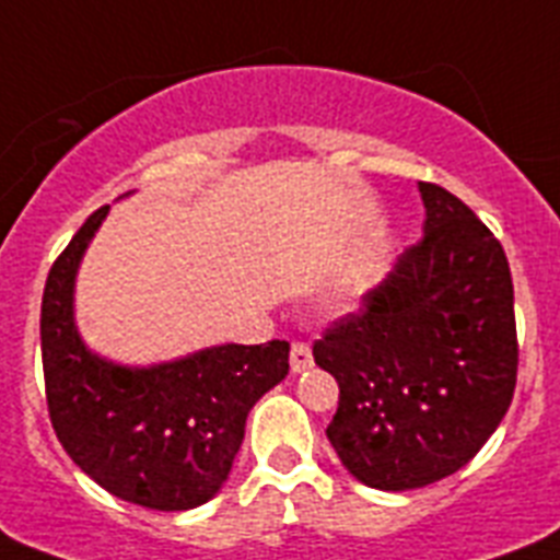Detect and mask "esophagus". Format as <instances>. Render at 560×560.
Here are the masks:
<instances>
[{
    "label": "esophagus",
    "instance_id": "esophagus-1",
    "mask_svg": "<svg viewBox=\"0 0 560 560\" xmlns=\"http://www.w3.org/2000/svg\"><path fill=\"white\" fill-rule=\"evenodd\" d=\"M313 365V351L307 342H293L290 345V368H293V374H302L307 368Z\"/></svg>",
    "mask_w": 560,
    "mask_h": 560
}]
</instances>
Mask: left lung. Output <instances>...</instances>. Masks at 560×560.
I'll return each instance as SVG.
<instances>
[{
	"label": "left lung",
	"instance_id": "8db88e82",
	"mask_svg": "<svg viewBox=\"0 0 560 560\" xmlns=\"http://www.w3.org/2000/svg\"><path fill=\"white\" fill-rule=\"evenodd\" d=\"M422 238L327 327L313 359L339 383L327 440L359 483L406 492L466 466L517 380L506 253L466 203L420 180Z\"/></svg>",
	"mask_w": 560,
	"mask_h": 560
}]
</instances>
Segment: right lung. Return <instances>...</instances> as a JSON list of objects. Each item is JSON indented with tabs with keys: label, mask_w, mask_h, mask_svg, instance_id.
I'll list each match as a JSON object with an SVG mask.
<instances>
[{
	"label": "right lung",
	"mask_w": 560,
	"mask_h": 560,
	"mask_svg": "<svg viewBox=\"0 0 560 560\" xmlns=\"http://www.w3.org/2000/svg\"><path fill=\"white\" fill-rule=\"evenodd\" d=\"M100 207L54 261L43 293L45 399L68 457L120 501L184 512L215 498L249 408L290 371V345H218L152 368H122L83 345L74 276Z\"/></svg>",
	"instance_id": "add662e5"
}]
</instances>
